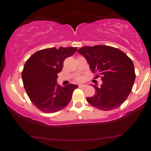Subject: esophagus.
Listing matches in <instances>:
<instances>
[{"label": "esophagus", "mask_w": 151, "mask_h": 151, "mask_svg": "<svg viewBox=\"0 0 151 151\" xmlns=\"http://www.w3.org/2000/svg\"><path fill=\"white\" fill-rule=\"evenodd\" d=\"M87 87V85L86 84H79V88H86Z\"/></svg>", "instance_id": "1"}]
</instances>
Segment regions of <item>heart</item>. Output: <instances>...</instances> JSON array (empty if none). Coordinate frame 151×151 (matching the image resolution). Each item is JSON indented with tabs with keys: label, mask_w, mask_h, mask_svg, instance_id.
I'll list each match as a JSON object with an SVG mask.
<instances>
[{
	"label": "heart",
	"mask_w": 151,
	"mask_h": 151,
	"mask_svg": "<svg viewBox=\"0 0 151 151\" xmlns=\"http://www.w3.org/2000/svg\"><path fill=\"white\" fill-rule=\"evenodd\" d=\"M77 81H81V80H82V77H79L77 79Z\"/></svg>",
	"instance_id": "heart-1"
}]
</instances>
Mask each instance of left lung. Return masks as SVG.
Here are the masks:
<instances>
[{
    "label": "left lung",
    "instance_id": "left-lung-1",
    "mask_svg": "<svg viewBox=\"0 0 151 151\" xmlns=\"http://www.w3.org/2000/svg\"><path fill=\"white\" fill-rule=\"evenodd\" d=\"M77 52L86 58L92 72L102 76L101 86H94L95 94L87 97V101L106 111L119 107L131 92L135 79L132 60L122 50L108 45L85 46Z\"/></svg>",
    "mask_w": 151,
    "mask_h": 151
}]
</instances>
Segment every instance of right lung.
<instances>
[{
  "label": "right lung",
  "mask_w": 151,
  "mask_h": 151,
  "mask_svg": "<svg viewBox=\"0 0 151 151\" xmlns=\"http://www.w3.org/2000/svg\"><path fill=\"white\" fill-rule=\"evenodd\" d=\"M77 50L72 47L46 48L35 52L26 61L22 72L24 88L32 103L41 111H59L71 101L77 85L59 86L57 74L62 70L64 60Z\"/></svg>",
  "instance_id": "right-lung-1"
}]
</instances>
